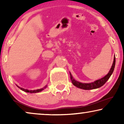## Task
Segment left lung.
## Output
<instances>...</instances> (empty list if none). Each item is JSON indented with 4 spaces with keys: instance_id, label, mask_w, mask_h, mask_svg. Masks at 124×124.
<instances>
[{
    "instance_id": "1",
    "label": "left lung",
    "mask_w": 124,
    "mask_h": 124,
    "mask_svg": "<svg viewBox=\"0 0 124 124\" xmlns=\"http://www.w3.org/2000/svg\"><path fill=\"white\" fill-rule=\"evenodd\" d=\"M115 62H116V59H115V56H114V59H113L112 65L108 73L107 74V75L105 76L104 77L101 78V79H98V80L96 81H95L94 82H93L82 83L79 82V81H76L73 78V76H72V74H71L70 72V77L72 83L74 86H76L77 87L84 90H93L101 87V86H102L103 85L105 84V83L108 80V79L109 78V77H111L112 74L115 69Z\"/></svg>"
}]
</instances>
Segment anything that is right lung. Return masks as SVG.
I'll return each instance as SVG.
<instances>
[{"mask_svg": "<svg viewBox=\"0 0 124 124\" xmlns=\"http://www.w3.org/2000/svg\"><path fill=\"white\" fill-rule=\"evenodd\" d=\"M17 87L19 88V89H20L21 90H23V91H25V92H26V93H39V92H40V91H42V90H43L44 89H45L47 87V85H46L45 87L42 88V89H37V90H29L28 89H23V88H22V87H19V86L16 85Z\"/></svg>", "mask_w": 124, "mask_h": 124, "instance_id": "obj_1", "label": "right lung"}]
</instances>
